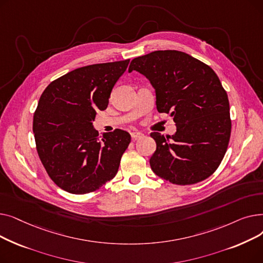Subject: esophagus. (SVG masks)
<instances>
[{
	"label": "esophagus",
	"instance_id": "1",
	"mask_svg": "<svg viewBox=\"0 0 263 263\" xmlns=\"http://www.w3.org/2000/svg\"><path fill=\"white\" fill-rule=\"evenodd\" d=\"M144 134L142 132H137V131H134L131 133V137L133 140H137V139H141V137H143Z\"/></svg>",
	"mask_w": 263,
	"mask_h": 263
}]
</instances>
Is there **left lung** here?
Here are the masks:
<instances>
[{"mask_svg": "<svg viewBox=\"0 0 263 263\" xmlns=\"http://www.w3.org/2000/svg\"><path fill=\"white\" fill-rule=\"evenodd\" d=\"M145 76L156 89L157 109L174 117L177 131L150 136L157 149L154 173L178 185L210 177L222 162L230 140L228 96L213 69L176 50L155 51L132 60L129 72Z\"/></svg>", "mask_w": 263, "mask_h": 263, "instance_id": "8db88e82", "label": "left lung"}]
</instances>
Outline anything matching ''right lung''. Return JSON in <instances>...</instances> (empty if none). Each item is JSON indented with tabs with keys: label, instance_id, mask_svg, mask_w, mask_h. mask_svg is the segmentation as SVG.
I'll use <instances>...</instances> for the list:
<instances>
[{
	"label": "right lung",
	"instance_id": "1",
	"mask_svg": "<svg viewBox=\"0 0 263 263\" xmlns=\"http://www.w3.org/2000/svg\"><path fill=\"white\" fill-rule=\"evenodd\" d=\"M130 60L81 67L54 80L37 105L33 132L39 159L53 182L86 194L112 180L131 136L116 129L102 139L92 127Z\"/></svg>",
	"mask_w": 263,
	"mask_h": 263
}]
</instances>
